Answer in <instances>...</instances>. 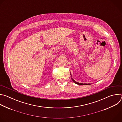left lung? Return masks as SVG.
<instances>
[{"mask_svg": "<svg viewBox=\"0 0 122 122\" xmlns=\"http://www.w3.org/2000/svg\"><path fill=\"white\" fill-rule=\"evenodd\" d=\"M71 79H72V81L74 82V83H76V84H78V85H89L90 84H87V83H79V82H76L72 78H71Z\"/></svg>", "mask_w": 122, "mask_h": 122, "instance_id": "left-lung-1", "label": "left lung"}]
</instances>
